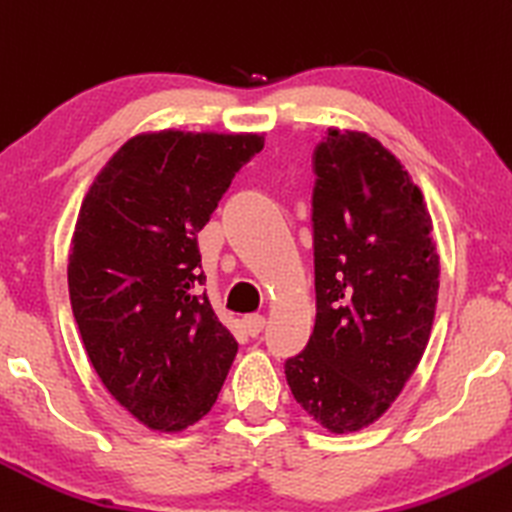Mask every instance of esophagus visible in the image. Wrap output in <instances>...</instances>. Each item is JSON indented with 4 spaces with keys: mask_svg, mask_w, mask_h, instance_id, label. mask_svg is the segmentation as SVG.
Returning a JSON list of instances; mask_svg holds the SVG:
<instances>
[{
    "mask_svg": "<svg viewBox=\"0 0 512 512\" xmlns=\"http://www.w3.org/2000/svg\"><path fill=\"white\" fill-rule=\"evenodd\" d=\"M243 326H245V331H248V334L255 338L264 331V326H267V319H264L262 315H248L243 319Z\"/></svg>",
    "mask_w": 512,
    "mask_h": 512,
    "instance_id": "1",
    "label": "esophagus"
}]
</instances>
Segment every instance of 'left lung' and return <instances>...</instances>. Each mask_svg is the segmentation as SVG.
Here are the masks:
<instances>
[{
    "label": "left lung",
    "instance_id": "8db88e82",
    "mask_svg": "<svg viewBox=\"0 0 512 512\" xmlns=\"http://www.w3.org/2000/svg\"><path fill=\"white\" fill-rule=\"evenodd\" d=\"M312 169L317 317L286 379L307 415L346 434L379 420L420 365L439 255L420 188L379 140L329 128Z\"/></svg>",
    "mask_w": 512,
    "mask_h": 512
}]
</instances>
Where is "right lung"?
<instances>
[{
  "label": "right lung",
  "mask_w": 512,
  "mask_h": 512,
  "mask_svg": "<svg viewBox=\"0 0 512 512\" xmlns=\"http://www.w3.org/2000/svg\"><path fill=\"white\" fill-rule=\"evenodd\" d=\"M257 133L135 135L97 174L69 255V295L97 377L140 422L181 432L212 410L238 353L207 295L197 233Z\"/></svg>",
  "instance_id": "right-lung-1"
}]
</instances>
